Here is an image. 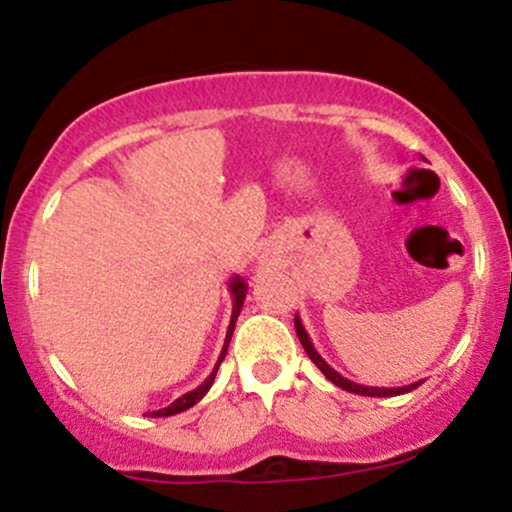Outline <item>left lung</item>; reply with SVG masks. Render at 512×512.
<instances>
[{
	"label": "left lung",
	"mask_w": 512,
	"mask_h": 512,
	"mask_svg": "<svg viewBox=\"0 0 512 512\" xmlns=\"http://www.w3.org/2000/svg\"><path fill=\"white\" fill-rule=\"evenodd\" d=\"M296 334H298V339H301L305 354L310 356V361H313L315 366L320 368L322 373H325V378L330 380V383H334L337 387H342V390H346V392H354V395H363V397H395V395H404V392L416 390V387L421 385V380H419V383H411V385H404V387H368V385H358V383H354V380H349V378H344V375H339L337 370H334L330 363L325 361V358L317 354V349L313 346V342H310L308 332H305L301 317H298V315H296Z\"/></svg>",
	"instance_id": "left-lung-1"
}]
</instances>
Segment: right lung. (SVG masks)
<instances>
[{
    "instance_id": "1",
    "label": "right lung",
    "mask_w": 512,
    "mask_h": 512,
    "mask_svg": "<svg viewBox=\"0 0 512 512\" xmlns=\"http://www.w3.org/2000/svg\"><path fill=\"white\" fill-rule=\"evenodd\" d=\"M228 291H231V298H233V313H231V322H228L226 342H223V349H221V354H219V361H216V366H214V370H211V373H209V378L204 380V383L199 385V387H195V390H192V392H185V395L175 399L173 404H168L166 409H156V411H149V414H146V416H151V419H158V416H173V414H180V411H185V409L195 407V404L199 402V399H202L204 395H207V392H209V387L214 385L216 370H219L221 361H223V358H226L228 342H231V337H233V330H236V320H238V315H240V308H243L245 293H248V284H245V279H243V276H238V274H236V276H231V281H228Z\"/></svg>"
}]
</instances>
